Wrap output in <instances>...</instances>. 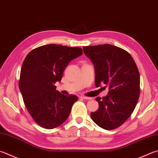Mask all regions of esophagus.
<instances>
[{
	"instance_id": "34e87169",
	"label": "esophagus",
	"mask_w": 158,
	"mask_h": 158,
	"mask_svg": "<svg viewBox=\"0 0 158 158\" xmlns=\"http://www.w3.org/2000/svg\"><path fill=\"white\" fill-rule=\"evenodd\" d=\"M80 98H81L83 99H92L91 97H85V96H81Z\"/></svg>"
}]
</instances>
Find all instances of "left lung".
<instances>
[{
  "label": "left lung",
  "mask_w": 158,
  "mask_h": 158,
  "mask_svg": "<svg viewBox=\"0 0 158 158\" xmlns=\"http://www.w3.org/2000/svg\"><path fill=\"white\" fill-rule=\"evenodd\" d=\"M93 62L96 87L106 84V96L97 97L98 110L90 116L96 124L106 130L121 126L131 115L139 97L140 78L135 62L124 50L110 44L83 48Z\"/></svg>",
  "instance_id": "obj_1"
}]
</instances>
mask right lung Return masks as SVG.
I'll return each instance as SVG.
<instances>
[{"label":"right lung","instance_id":"right-lung-1","mask_svg":"<svg viewBox=\"0 0 158 158\" xmlns=\"http://www.w3.org/2000/svg\"><path fill=\"white\" fill-rule=\"evenodd\" d=\"M80 48L50 44L27 54L20 74L19 89L24 104L37 124L47 129L59 127L68 119L78 97L56 90L70 62L82 54Z\"/></svg>","mask_w":158,"mask_h":158}]
</instances>
